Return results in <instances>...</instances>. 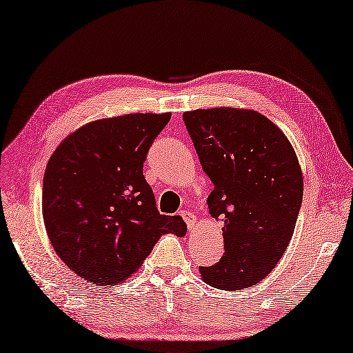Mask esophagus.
<instances>
[{"label":"esophagus","mask_w":353,"mask_h":353,"mask_svg":"<svg viewBox=\"0 0 353 353\" xmlns=\"http://www.w3.org/2000/svg\"><path fill=\"white\" fill-rule=\"evenodd\" d=\"M181 216L185 221V224H188V229L189 230H194L195 225H196V216L195 214H192V212H188V210H183L181 212Z\"/></svg>","instance_id":"obj_1"}]
</instances>
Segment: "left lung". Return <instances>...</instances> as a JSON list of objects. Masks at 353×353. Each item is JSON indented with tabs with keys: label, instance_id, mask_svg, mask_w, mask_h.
<instances>
[{
	"label": "left lung",
	"instance_id": "8db88e82",
	"mask_svg": "<svg viewBox=\"0 0 353 353\" xmlns=\"http://www.w3.org/2000/svg\"><path fill=\"white\" fill-rule=\"evenodd\" d=\"M183 119L214 183L209 214L223 221L224 255L201 268L221 290L254 288L280 261L303 201V172L283 130L256 110L214 108Z\"/></svg>",
	"mask_w": 353,
	"mask_h": 353
}]
</instances>
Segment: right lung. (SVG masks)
Wrapping results in <instances>:
<instances>
[{
  "mask_svg": "<svg viewBox=\"0 0 353 353\" xmlns=\"http://www.w3.org/2000/svg\"><path fill=\"white\" fill-rule=\"evenodd\" d=\"M172 114H128L81 125L53 152L43 181V218L59 259L94 284L128 280L159 236H183L161 215L143 175L149 148Z\"/></svg>",
  "mask_w": 353,
  "mask_h": 353,
  "instance_id": "1",
  "label": "right lung"
}]
</instances>
